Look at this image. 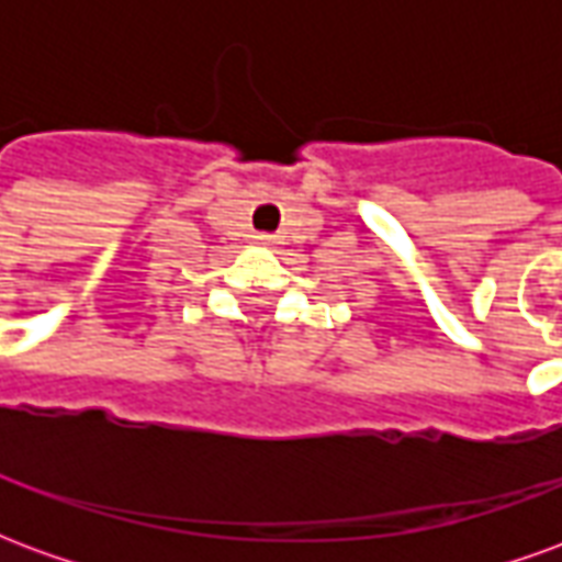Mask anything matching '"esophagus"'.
Instances as JSON below:
<instances>
[{
    "instance_id": "34e87169",
    "label": "esophagus",
    "mask_w": 562,
    "mask_h": 562,
    "mask_svg": "<svg viewBox=\"0 0 562 562\" xmlns=\"http://www.w3.org/2000/svg\"><path fill=\"white\" fill-rule=\"evenodd\" d=\"M256 244L265 246V249H277V246H280V237H277V234H256Z\"/></svg>"
}]
</instances>
